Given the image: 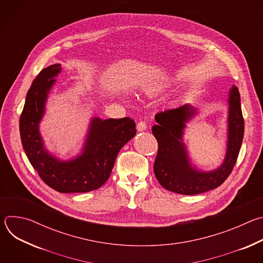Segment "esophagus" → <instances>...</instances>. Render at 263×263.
Segmentation results:
<instances>
[{
  "label": "esophagus",
  "mask_w": 263,
  "mask_h": 263,
  "mask_svg": "<svg viewBox=\"0 0 263 263\" xmlns=\"http://www.w3.org/2000/svg\"><path fill=\"white\" fill-rule=\"evenodd\" d=\"M136 128H137L138 131H144L146 129V123L143 122V121H140V122L137 123Z\"/></svg>",
  "instance_id": "obj_1"
}]
</instances>
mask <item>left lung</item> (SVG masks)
Listing matches in <instances>:
<instances>
[{
    "mask_svg": "<svg viewBox=\"0 0 263 263\" xmlns=\"http://www.w3.org/2000/svg\"><path fill=\"white\" fill-rule=\"evenodd\" d=\"M229 136L226 159L213 172L201 173L193 170L187 161L182 142L185 123L195 114L190 105L160 111L155 116L158 123L152 132L158 142L154 162V173L165 190L180 195H198L216 189L230 176L236 163L241 146L245 121L240 106L238 88L233 86L229 98Z\"/></svg>",
    "mask_w": 263,
    "mask_h": 263,
    "instance_id": "1",
    "label": "left lung"
}]
</instances>
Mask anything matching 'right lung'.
<instances>
[{
    "label": "right lung",
    "mask_w": 263,
    "mask_h": 263,
    "mask_svg": "<svg viewBox=\"0 0 263 263\" xmlns=\"http://www.w3.org/2000/svg\"><path fill=\"white\" fill-rule=\"evenodd\" d=\"M60 72V64L42 69L28 90L20 119L22 144L31 165L51 189L62 194L88 193L108 180L120 149L136 134V125L130 118H96L81 156L68 162L50 156L43 146L39 123L47 95Z\"/></svg>",
    "instance_id": "add662e5"
}]
</instances>
